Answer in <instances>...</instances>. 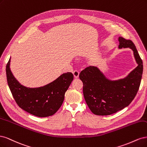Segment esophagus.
<instances>
[{"label": "esophagus", "instance_id": "esophagus-1", "mask_svg": "<svg viewBox=\"0 0 147 147\" xmlns=\"http://www.w3.org/2000/svg\"><path fill=\"white\" fill-rule=\"evenodd\" d=\"M73 75H74V77L75 78H79V72L77 70H75L74 71H73Z\"/></svg>", "mask_w": 147, "mask_h": 147}]
</instances>
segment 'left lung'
Listing matches in <instances>:
<instances>
[{
  "mask_svg": "<svg viewBox=\"0 0 147 147\" xmlns=\"http://www.w3.org/2000/svg\"><path fill=\"white\" fill-rule=\"evenodd\" d=\"M118 48H130L137 67L123 79H108L98 68L90 66L80 72L85 100L97 115H109L129 105L139 90L143 73V62L131 40L118 38Z\"/></svg>",
  "mask_w": 147,
  "mask_h": 147,
  "instance_id": "obj_1",
  "label": "left lung"
}]
</instances>
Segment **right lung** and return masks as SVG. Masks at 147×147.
Masks as SVG:
<instances>
[{
  "label": "right lung",
  "instance_id": "obj_1",
  "mask_svg": "<svg viewBox=\"0 0 147 147\" xmlns=\"http://www.w3.org/2000/svg\"><path fill=\"white\" fill-rule=\"evenodd\" d=\"M10 59L6 67L8 87L15 101L23 110L38 117L54 115L61 107L65 94L73 80V74L63 73L45 86L29 88L22 86L12 74Z\"/></svg>",
  "mask_w": 147,
  "mask_h": 147
}]
</instances>
